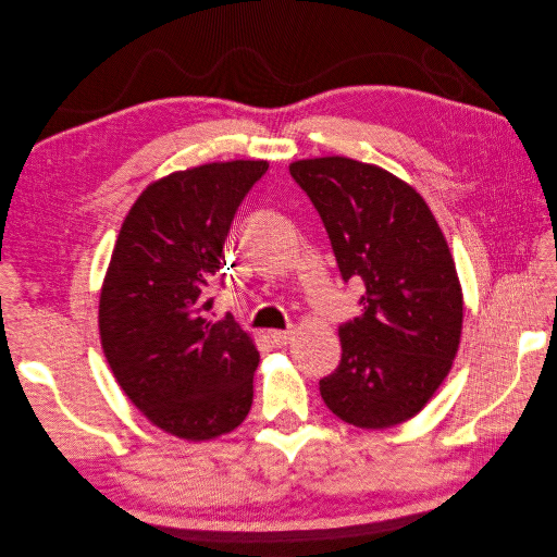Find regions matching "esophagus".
Returning a JSON list of instances; mask_svg holds the SVG:
<instances>
[{
	"label": "esophagus",
	"mask_w": 557,
	"mask_h": 557,
	"mask_svg": "<svg viewBox=\"0 0 557 557\" xmlns=\"http://www.w3.org/2000/svg\"><path fill=\"white\" fill-rule=\"evenodd\" d=\"M295 331H270V339L276 344V347H287L293 342Z\"/></svg>",
	"instance_id": "1"
}]
</instances>
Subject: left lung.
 I'll list each match as a JSON object with an SVG mask.
<instances>
[{
    "instance_id": "1",
    "label": "left lung",
    "mask_w": 557,
    "mask_h": 557,
    "mask_svg": "<svg viewBox=\"0 0 557 557\" xmlns=\"http://www.w3.org/2000/svg\"><path fill=\"white\" fill-rule=\"evenodd\" d=\"M289 174L320 213L342 278L364 283L322 399L358 429L404 423L431 401L460 347L465 301L446 237L412 185L379 165L324 156L295 161Z\"/></svg>"
}]
</instances>
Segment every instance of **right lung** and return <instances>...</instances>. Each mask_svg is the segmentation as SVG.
<instances>
[{
	"mask_svg": "<svg viewBox=\"0 0 557 557\" xmlns=\"http://www.w3.org/2000/svg\"><path fill=\"white\" fill-rule=\"evenodd\" d=\"M268 161H226L149 183L120 228L99 295V335L124 394L153 426L206 442L240 426L258 349L231 317H206L224 243Z\"/></svg>",
	"mask_w": 557,
	"mask_h": 557,
	"instance_id": "obj_1",
	"label": "right lung"
}]
</instances>
